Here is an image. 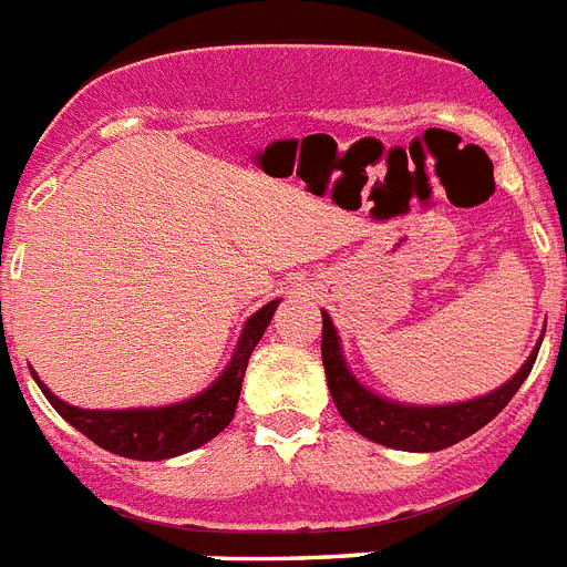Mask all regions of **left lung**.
<instances>
[{
  "mask_svg": "<svg viewBox=\"0 0 567 567\" xmlns=\"http://www.w3.org/2000/svg\"><path fill=\"white\" fill-rule=\"evenodd\" d=\"M321 316L323 370H327V384H330L332 401H336L338 413L343 415V422L350 424L355 433L370 439V442L393 450H410V453L444 450L485 427L491 419H496L507 408V401L514 399L522 381L530 375V367H534L536 352H539V347H534V352L527 355V361L519 367L514 379L502 384L499 390L482 395V399L458 401V404H439V408L401 404V401L381 399L379 393L367 390L352 375V370L343 361L341 338L336 332V323H332L327 312H321Z\"/></svg>",
  "mask_w": 567,
  "mask_h": 567,
  "instance_id": "1",
  "label": "left lung"
}]
</instances>
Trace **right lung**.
<instances>
[{
  "instance_id": "add662e5",
  "label": "right lung",
  "mask_w": 567,
  "mask_h": 567,
  "mask_svg": "<svg viewBox=\"0 0 567 567\" xmlns=\"http://www.w3.org/2000/svg\"><path fill=\"white\" fill-rule=\"evenodd\" d=\"M278 301H269L260 307L255 316L246 321L244 332L237 338V347L231 352V361L226 370L215 379V384L206 386L203 393L181 401V404H166V408H137V410H82L56 399V395L37 379L51 408L65 419L71 427L89 435L91 442L100 444L109 453H117L137 462H163V458L183 456L188 450L212 442L226 424L235 419L237 399H240V384H244L246 364H249L251 350L264 338L266 327L272 321Z\"/></svg>"
}]
</instances>
